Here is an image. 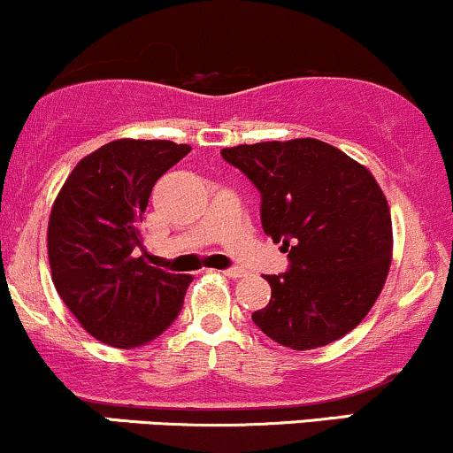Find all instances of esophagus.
<instances>
[{
  "label": "esophagus",
  "mask_w": 453,
  "mask_h": 453,
  "mask_svg": "<svg viewBox=\"0 0 453 453\" xmlns=\"http://www.w3.org/2000/svg\"><path fill=\"white\" fill-rule=\"evenodd\" d=\"M221 274H223V277H227V279H241V277H244V270L227 268V270H221Z\"/></svg>",
  "instance_id": "34e87169"
}]
</instances>
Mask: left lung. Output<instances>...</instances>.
<instances>
[{"mask_svg": "<svg viewBox=\"0 0 453 453\" xmlns=\"http://www.w3.org/2000/svg\"><path fill=\"white\" fill-rule=\"evenodd\" d=\"M262 194V227L289 251V273L264 274L273 296L251 315L296 351L351 332L386 285L394 234L386 194L366 165L315 138L221 150Z\"/></svg>", "mask_w": 453, "mask_h": 453, "instance_id": "obj_1", "label": "left lung"}]
</instances>
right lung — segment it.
<instances>
[{
	"instance_id": "add662e5",
	"label": "right lung",
	"mask_w": 453,
	"mask_h": 453,
	"mask_svg": "<svg viewBox=\"0 0 453 453\" xmlns=\"http://www.w3.org/2000/svg\"><path fill=\"white\" fill-rule=\"evenodd\" d=\"M189 150L170 140H112L78 161L50 209L57 294L93 339L117 349L149 345L183 306L191 277L144 262L140 223L153 185Z\"/></svg>"
}]
</instances>
